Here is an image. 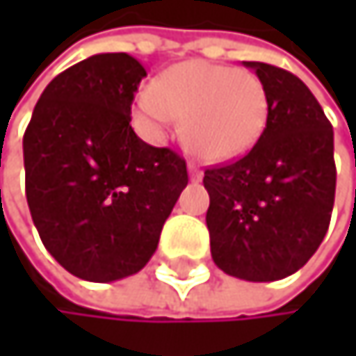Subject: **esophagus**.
<instances>
[{
	"instance_id": "1",
	"label": "esophagus",
	"mask_w": 356,
	"mask_h": 356,
	"mask_svg": "<svg viewBox=\"0 0 356 356\" xmlns=\"http://www.w3.org/2000/svg\"><path fill=\"white\" fill-rule=\"evenodd\" d=\"M187 171H189V179H191V181H200V179L204 177L202 169H200L195 163H189V165H187Z\"/></svg>"
}]
</instances>
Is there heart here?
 Instances as JSON below:
<instances>
[{
	"instance_id": "1",
	"label": "heart",
	"mask_w": 356,
	"mask_h": 356,
	"mask_svg": "<svg viewBox=\"0 0 356 356\" xmlns=\"http://www.w3.org/2000/svg\"><path fill=\"white\" fill-rule=\"evenodd\" d=\"M268 113V92L255 74L202 59L173 65L136 99V119L150 138H163L183 117L187 146L212 163L249 152Z\"/></svg>"
}]
</instances>
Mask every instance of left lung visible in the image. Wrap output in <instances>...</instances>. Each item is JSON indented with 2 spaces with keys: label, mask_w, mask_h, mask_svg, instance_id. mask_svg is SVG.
<instances>
[{
  "label": "left lung",
  "mask_w": 356,
  "mask_h": 356,
  "mask_svg": "<svg viewBox=\"0 0 356 356\" xmlns=\"http://www.w3.org/2000/svg\"><path fill=\"white\" fill-rule=\"evenodd\" d=\"M268 92V123L245 156L210 167L206 225L214 264L229 276L272 282L303 268L334 208V131L312 90L291 72L243 61Z\"/></svg>",
  "instance_id": "8db88e82"
}]
</instances>
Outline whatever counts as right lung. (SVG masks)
<instances>
[{"mask_svg":"<svg viewBox=\"0 0 356 356\" xmlns=\"http://www.w3.org/2000/svg\"><path fill=\"white\" fill-rule=\"evenodd\" d=\"M146 76L127 53L92 55L42 90L24 134L26 200L47 251L74 276L140 272L187 185L185 161L131 129Z\"/></svg>","mask_w":356,"mask_h":356,"instance_id":"right-lung-1","label":"right lung"}]
</instances>
